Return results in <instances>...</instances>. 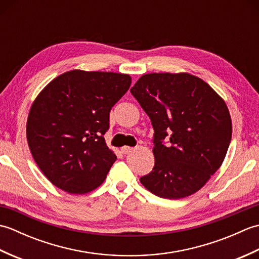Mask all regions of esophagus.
Wrapping results in <instances>:
<instances>
[{
  "label": "esophagus",
  "instance_id": "esophagus-1",
  "mask_svg": "<svg viewBox=\"0 0 259 259\" xmlns=\"http://www.w3.org/2000/svg\"><path fill=\"white\" fill-rule=\"evenodd\" d=\"M133 150H134L133 148H131V147H126V146L121 148V152H122L123 155H128V153H130Z\"/></svg>",
  "mask_w": 259,
  "mask_h": 259
}]
</instances>
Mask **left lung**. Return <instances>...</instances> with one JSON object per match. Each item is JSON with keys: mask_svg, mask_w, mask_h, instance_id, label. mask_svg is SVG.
<instances>
[{"mask_svg": "<svg viewBox=\"0 0 259 259\" xmlns=\"http://www.w3.org/2000/svg\"><path fill=\"white\" fill-rule=\"evenodd\" d=\"M130 91L155 130V167L140 183L166 199L200 190L221 168L232 140L226 102L207 82L187 72L144 74Z\"/></svg>", "mask_w": 259, "mask_h": 259, "instance_id": "8db88e82", "label": "left lung"}]
</instances>
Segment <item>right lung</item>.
Segmentation results:
<instances>
[{
  "label": "right lung",
  "mask_w": 259,
  "mask_h": 259,
  "mask_svg": "<svg viewBox=\"0 0 259 259\" xmlns=\"http://www.w3.org/2000/svg\"><path fill=\"white\" fill-rule=\"evenodd\" d=\"M130 85L129 74L75 69L38 93L27 115L26 139L52 185L73 195L102 185L117 159L104 140L109 113Z\"/></svg>",
  "instance_id": "obj_1"
}]
</instances>
